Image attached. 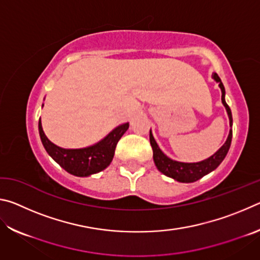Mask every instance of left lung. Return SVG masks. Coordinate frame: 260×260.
<instances>
[{
	"instance_id": "obj_1",
	"label": "left lung",
	"mask_w": 260,
	"mask_h": 260,
	"mask_svg": "<svg viewBox=\"0 0 260 260\" xmlns=\"http://www.w3.org/2000/svg\"><path fill=\"white\" fill-rule=\"evenodd\" d=\"M212 78L219 83L220 89H221V102L223 104V107L226 108L228 118H230V125L232 127L233 125L232 111L225 101V87H223L221 79L219 78L217 73H213ZM232 136H233V131L231 129L226 142L223 143V146L220 148L214 155L209 157L208 159L202 160L199 162H182V161L173 160L167 157L165 153L160 150L159 147H158V144L155 141V139H153L152 133L150 131V144L153 151V161H155L157 169L159 170L162 174L167 175V177L177 180L179 182H186V183L195 182L201 178H203L204 175L214 171L220 165V162L225 159V157L227 155L228 150H230V147L232 143Z\"/></svg>"
}]
</instances>
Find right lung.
<instances>
[{"instance_id":"1","label":"right lung","mask_w":260,"mask_h":260,"mask_svg":"<svg viewBox=\"0 0 260 260\" xmlns=\"http://www.w3.org/2000/svg\"><path fill=\"white\" fill-rule=\"evenodd\" d=\"M128 122L116 127L111 133L94 146L82 149H64L57 147L48 140L42 129L41 120H39V133L47 152L67 172L77 177H88L107 169L112 161L118 141L128 129Z\"/></svg>"}]
</instances>
